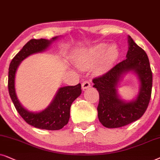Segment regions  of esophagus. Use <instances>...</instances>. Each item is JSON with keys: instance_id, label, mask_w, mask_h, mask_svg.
Here are the masks:
<instances>
[{"instance_id": "obj_1", "label": "esophagus", "mask_w": 160, "mask_h": 160, "mask_svg": "<svg viewBox=\"0 0 160 160\" xmlns=\"http://www.w3.org/2000/svg\"><path fill=\"white\" fill-rule=\"evenodd\" d=\"M89 87H91V83L90 82L88 81V80H85V81L82 82V88L85 90V89L89 88Z\"/></svg>"}]
</instances>
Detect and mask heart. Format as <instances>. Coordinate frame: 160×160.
Here are the masks:
<instances>
[{"label":"heart","mask_w":160,"mask_h":160,"mask_svg":"<svg viewBox=\"0 0 160 160\" xmlns=\"http://www.w3.org/2000/svg\"><path fill=\"white\" fill-rule=\"evenodd\" d=\"M119 56L116 45L108 47L106 43H99L90 48L82 49L76 52L74 60L77 66L81 69H88L96 63L95 71L103 73L110 69Z\"/></svg>","instance_id":"b5f03b06"}]
</instances>
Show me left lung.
Instances as JSON below:
<instances>
[{
  "label": "left lung",
  "mask_w": 160,
  "mask_h": 160,
  "mask_svg": "<svg viewBox=\"0 0 160 160\" xmlns=\"http://www.w3.org/2000/svg\"><path fill=\"white\" fill-rule=\"evenodd\" d=\"M127 58L102 75L93 79V87L99 94L98 118L104 127L118 128L137 121L145 113L149 104L152 89V72L146 52L130 36ZM132 71L141 82L136 99L127 102L119 98L116 88L123 73Z\"/></svg>",
  "instance_id": "8db88e82"
}]
</instances>
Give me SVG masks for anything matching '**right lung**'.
<instances>
[{
    "label": "right lung",
    "mask_w": 160,
    "mask_h": 160,
    "mask_svg": "<svg viewBox=\"0 0 160 160\" xmlns=\"http://www.w3.org/2000/svg\"><path fill=\"white\" fill-rule=\"evenodd\" d=\"M57 38V37H54L50 40L31 39L14 57L8 68V92L17 111L28 124L36 128L48 130H58L67 124L72 102L81 94V85L79 83L74 86L60 88L50 105L45 110L39 112H32L25 109L18 101L15 92L14 80L16 71L21 61L30 55L46 50Z\"/></svg>",
    "instance_id": "add662e5"
}]
</instances>
